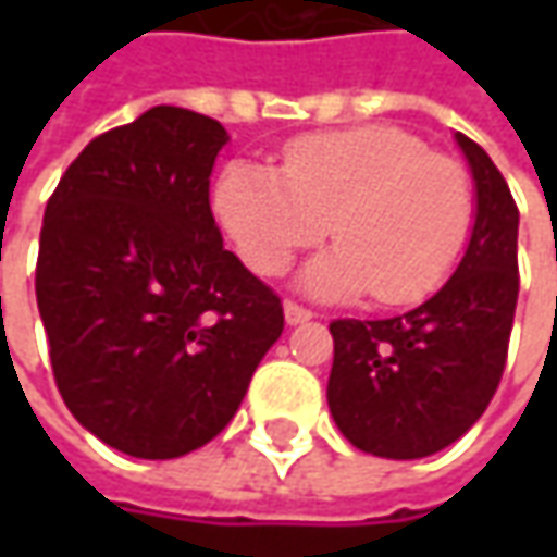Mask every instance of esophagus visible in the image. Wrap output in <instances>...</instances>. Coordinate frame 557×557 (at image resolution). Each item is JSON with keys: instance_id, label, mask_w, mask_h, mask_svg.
Returning <instances> with one entry per match:
<instances>
[{"instance_id": "esophagus-1", "label": "esophagus", "mask_w": 557, "mask_h": 557, "mask_svg": "<svg viewBox=\"0 0 557 557\" xmlns=\"http://www.w3.org/2000/svg\"><path fill=\"white\" fill-rule=\"evenodd\" d=\"M312 319V312L310 310H304V307H297V304H285V322L288 325H304V322H310Z\"/></svg>"}]
</instances>
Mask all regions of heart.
<instances>
[{"label": "heart", "mask_w": 557, "mask_h": 557, "mask_svg": "<svg viewBox=\"0 0 557 557\" xmlns=\"http://www.w3.org/2000/svg\"><path fill=\"white\" fill-rule=\"evenodd\" d=\"M213 210L253 272H282L329 228L337 245L312 257L297 285L322 300L372 290L377 304L403 307L456 267L474 198L456 161L409 133L359 126L288 145L282 176L257 163L225 166Z\"/></svg>", "instance_id": "1"}]
</instances>
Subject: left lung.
Instances as JSON below:
<instances>
[{
	"mask_svg": "<svg viewBox=\"0 0 557 557\" xmlns=\"http://www.w3.org/2000/svg\"><path fill=\"white\" fill-rule=\"evenodd\" d=\"M474 223L456 272L416 310L332 322L329 409L356 449L424 459L456 443L499 387L518 304V207L478 141L456 133Z\"/></svg>",
	"mask_w": 557,
	"mask_h": 557,
	"instance_id": "1",
	"label": "left lung"
}]
</instances>
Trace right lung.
<instances>
[{"instance_id":"add662e5","label":"right lung","mask_w":557,"mask_h":557,"mask_svg":"<svg viewBox=\"0 0 557 557\" xmlns=\"http://www.w3.org/2000/svg\"><path fill=\"white\" fill-rule=\"evenodd\" d=\"M225 141L223 123L158 104L89 141L46 207L36 304L58 391L133 459L216 437L285 329L210 213Z\"/></svg>"}]
</instances>
